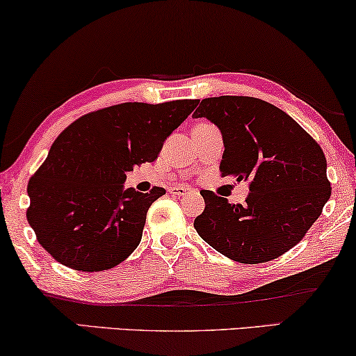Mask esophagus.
Returning a JSON list of instances; mask_svg holds the SVG:
<instances>
[{
  "label": "esophagus",
  "instance_id": "1",
  "mask_svg": "<svg viewBox=\"0 0 356 356\" xmlns=\"http://www.w3.org/2000/svg\"><path fill=\"white\" fill-rule=\"evenodd\" d=\"M170 193H172V195H175V196H178V197H183V196L189 195V193H191V189L184 188V186H175V188L170 189Z\"/></svg>",
  "mask_w": 356,
  "mask_h": 356
}]
</instances>
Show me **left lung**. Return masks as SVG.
<instances>
[{
	"label": "left lung",
	"instance_id": "1",
	"mask_svg": "<svg viewBox=\"0 0 356 356\" xmlns=\"http://www.w3.org/2000/svg\"><path fill=\"white\" fill-rule=\"evenodd\" d=\"M193 116L209 119L222 132V177L250 179L243 204L202 189L206 207L195 219L200 237L248 265L298 245L330 197L321 145L284 111L250 96L206 98Z\"/></svg>",
	"mask_w": 356,
	"mask_h": 356
}]
</instances>
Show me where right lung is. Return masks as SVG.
Segmentation results:
<instances>
[{"label":"right lung","instance_id":"right-lung-1","mask_svg":"<svg viewBox=\"0 0 356 356\" xmlns=\"http://www.w3.org/2000/svg\"><path fill=\"white\" fill-rule=\"evenodd\" d=\"M197 99L122 103L78 118L55 138L27 184V222L55 260L78 271L114 268L136 250L147 211L165 195L124 189L134 165L154 161Z\"/></svg>","mask_w":356,"mask_h":356}]
</instances>
